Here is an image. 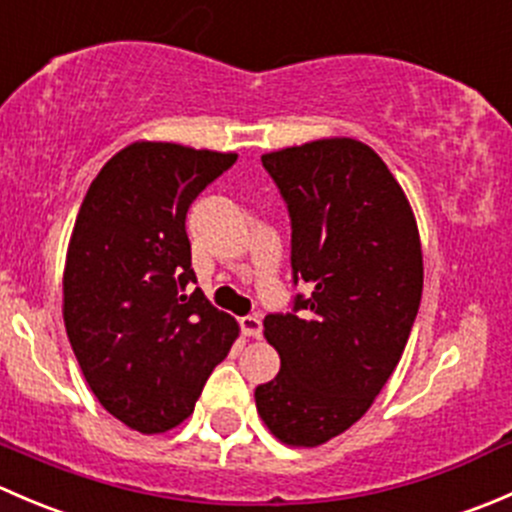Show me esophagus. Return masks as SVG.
<instances>
[{
  "mask_svg": "<svg viewBox=\"0 0 512 512\" xmlns=\"http://www.w3.org/2000/svg\"><path fill=\"white\" fill-rule=\"evenodd\" d=\"M240 327L247 337H255V339L262 337V322H260V317H255V314H247V317H242Z\"/></svg>",
  "mask_w": 512,
  "mask_h": 512,
  "instance_id": "1",
  "label": "esophagus"
}]
</instances>
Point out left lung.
<instances>
[{"label": "left lung", "instance_id": "left-lung-1", "mask_svg": "<svg viewBox=\"0 0 512 512\" xmlns=\"http://www.w3.org/2000/svg\"><path fill=\"white\" fill-rule=\"evenodd\" d=\"M292 225L289 312L265 317L280 374L257 411L289 446H319L359 421L409 342L423 289L421 242L404 190L354 138L267 153Z\"/></svg>", "mask_w": 512, "mask_h": 512}]
</instances>
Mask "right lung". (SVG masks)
Wrapping results in <instances>:
<instances>
[{"label": "right lung", "instance_id": "1", "mask_svg": "<svg viewBox=\"0 0 512 512\" xmlns=\"http://www.w3.org/2000/svg\"><path fill=\"white\" fill-rule=\"evenodd\" d=\"M235 153L133 143L91 183L71 232L64 324L103 409L160 433L195 409L230 352L235 319L195 287L185 218Z\"/></svg>", "mask_w": 512, "mask_h": 512}]
</instances>
